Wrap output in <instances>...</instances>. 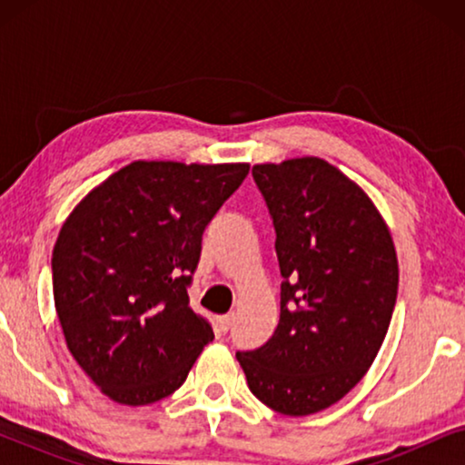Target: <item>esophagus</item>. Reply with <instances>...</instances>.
Masks as SVG:
<instances>
[{
    "label": "esophagus",
    "mask_w": 465,
    "mask_h": 465,
    "mask_svg": "<svg viewBox=\"0 0 465 465\" xmlns=\"http://www.w3.org/2000/svg\"><path fill=\"white\" fill-rule=\"evenodd\" d=\"M232 320H234L232 315L218 317V322H215V330H218V334H226L228 330H231V326H232Z\"/></svg>",
    "instance_id": "1"
}]
</instances>
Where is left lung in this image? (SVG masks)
I'll return each instance as SVG.
<instances>
[{
    "label": "left lung",
    "instance_id": "1",
    "mask_svg": "<svg viewBox=\"0 0 465 465\" xmlns=\"http://www.w3.org/2000/svg\"><path fill=\"white\" fill-rule=\"evenodd\" d=\"M252 173L277 232L282 311L269 342L237 360L260 402L307 417L345 398L377 358L396 307V247L371 196L323 158Z\"/></svg>",
    "mask_w": 465,
    "mask_h": 465
}]
</instances>
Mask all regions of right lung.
I'll return each instance as SVG.
<instances>
[{
    "label": "right lung",
    "mask_w": 465,
    "mask_h": 465,
    "mask_svg": "<svg viewBox=\"0 0 465 465\" xmlns=\"http://www.w3.org/2000/svg\"><path fill=\"white\" fill-rule=\"evenodd\" d=\"M247 173V163L133 161L63 222L54 309L69 351L114 402L167 398L213 341L188 283L203 231Z\"/></svg>",
    "instance_id": "add662e5"
}]
</instances>
